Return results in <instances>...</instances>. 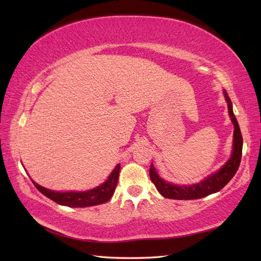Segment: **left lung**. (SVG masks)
Masks as SVG:
<instances>
[{"mask_svg":"<svg viewBox=\"0 0 261 261\" xmlns=\"http://www.w3.org/2000/svg\"><path fill=\"white\" fill-rule=\"evenodd\" d=\"M224 96L226 102H228L229 114L231 121L233 122L234 125V135H233V150H232L231 158L222 168L215 174L206 177L198 184H194L190 186H178L170 184V182L165 181L158 176L156 169L151 163L150 168H149V175H150L151 181L156 186L158 192L162 194L164 197L171 199H197L202 198L222 190V188L228 184L237 173L238 168L240 166L241 156H242V136L240 131V126L236 119V115L232 111V103L229 98L228 94L224 91Z\"/></svg>","mask_w":261,"mask_h":261,"instance_id":"left-lung-1","label":"left lung"}]
</instances>
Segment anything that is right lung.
<instances>
[{
    "label": "right lung",
    "mask_w": 261,
    "mask_h": 261,
    "mask_svg": "<svg viewBox=\"0 0 261 261\" xmlns=\"http://www.w3.org/2000/svg\"><path fill=\"white\" fill-rule=\"evenodd\" d=\"M120 173V165H116L112 173L109 176L107 181L103 182L102 185L93 188L87 192H68V193H59L50 191L48 188L38 185L37 182L33 181V185L36 186L37 190L42 193L43 195L48 198L53 199L54 202L60 205H66L70 207H86L93 206V205H98L108 202L112 197L115 191V187L118 185Z\"/></svg>",
    "instance_id": "1"
}]
</instances>
